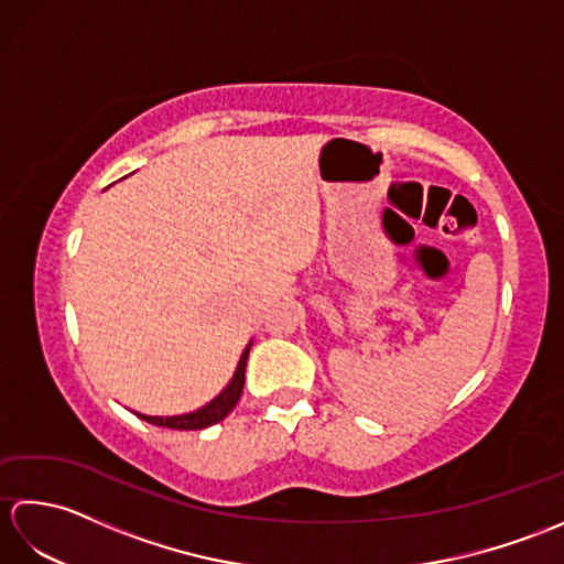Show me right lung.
<instances>
[{"mask_svg":"<svg viewBox=\"0 0 564 564\" xmlns=\"http://www.w3.org/2000/svg\"><path fill=\"white\" fill-rule=\"evenodd\" d=\"M249 349H251V344L242 351V356H239V364H237L230 386H227L218 394V398L208 402L206 406H200V410L188 412V414H178V416H148V414H138V416L145 419V422H150L154 426H166V429H176V431H196V429H206V426L223 422V419L235 410L239 394H242Z\"/></svg>","mask_w":564,"mask_h":564,"instance_id":"1","label":"right lung"}]
</instances>
